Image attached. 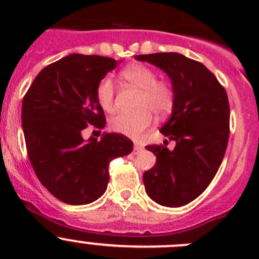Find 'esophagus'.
Instances as JSON below:
<instances>
[{
  "mask_svg": "<svg viewBox=\"0 0 259 259\" xmlns=\"http://www.w3.org/2000/svg\"><path fill=\"white\" fill-rule=\"evenodd\" d=\"M143 150H144V148H143L142 145L135 144L134 145V149H133V153H134V154H139V153H142Z\"/></svg>",
  "mask_w": 259,
  "mask_h": 259,
  "instance_id": "1",
  "label": "esophagus"
}]
</instances>
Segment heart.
<instances>
[{
    "mask_svg": "<svg viewBox=\"0 0 259 259\" xmlns=\"http://www.w3.org/2000/svg\"><path fill=\"white\" fill-rule=\"evenodd\" d=\"M121 77L142 90L135 113H120L111 117L110 130L125 137L138 139L153 121V113L158 116L169 114L174 105V90L166 81L156 80L158 75L151 67L134 64L125 67ZM96 100L106 111L114 109L115 86L110 77H104L96 86Z\"/></svg>",
    "mask_w": 259,
    "mask_h": 259,
    "instance_id": "1",
    "label": "heart"
}]
</instances>
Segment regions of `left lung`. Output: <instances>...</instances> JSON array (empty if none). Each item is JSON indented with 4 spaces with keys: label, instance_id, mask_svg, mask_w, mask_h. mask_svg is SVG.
I'll list each match as a JSON object with an SVG mask.
<instances>
[{
    "label": "left lung",
    "instance_id": "obj_1",
    "mask_svg": "<svg viewBox=\"0 0 259 259\" xmlns=\"http://www.w3.org/2000/svg\"><path fill=\"white\" fill-rule=\"evenodd\" d=\"M171 81L174 105L161 134L176 142L148 145L155 165L143 174L149 197L164 207H182L199 197L218 171L229 138V103L223 86L200 62L178 52L138 55Z\"/></svg>",
    "mask_w": 259,
    "mask_h": 259
}]
</instances>
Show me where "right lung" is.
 I'll list each match as a JSON object with an SVG mask.
<instances>
[{"label":"right lung","mask_w":259,"mask_h":259,"mask_svg":"<svg viewBox=\"0 0 259 259\" xmlns=\"http://www.w3.org/2000/svg\"><path fill=\"white\" fill-rule=\"evenodd\" d=\"M119 62L99 55H69L41 70L23 98L21 119L33 170L66 204L99 199L108 187L109 163L133 150L132 140L116 133L88 142L81 135L88 125L105 126L96 86Z\"/></svg>","instance_id":"1"}]
</instances>
